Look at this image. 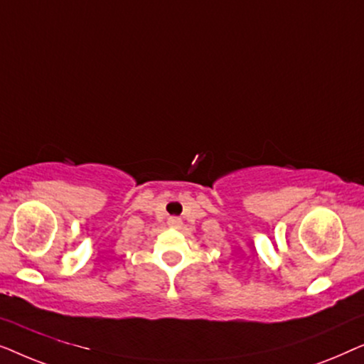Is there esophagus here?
<instances>
[{
	"label": "esophagus",
	"mask_w": 364,
	"mask_h": 364,
	"mask_svg": "<svg viewBox=\"0 0 364 364\" xmlns=\"http://www.w3.org/2000/svg\"><path fill=\"white\" fill-rule=\"evenodd\" d=\"M168 225L173 227V228H178L182 225V220L178 217H171V218H168Z\"/></svg>",
	"instance_id": "1"
}]
</instances>
